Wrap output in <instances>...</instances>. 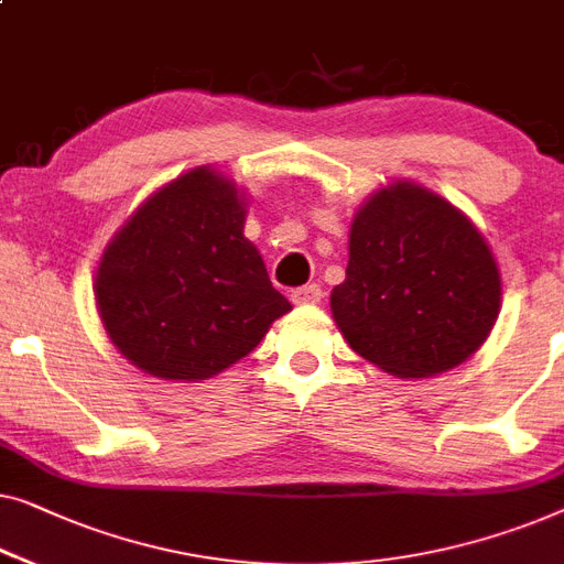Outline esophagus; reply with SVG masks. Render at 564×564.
<instances>
[{"label": "esophagus", "instance_id": "esophagus-1", "mask_svg": "<svg viewBox=\"0 0 564 564\" xmlns=\"http://www.w3.org/2000/svg\"><path fill=\"white\" fill-rule=\"evenodd\" d=\"M290 300L295 302V305H315V302L323 300V290L321 284H305V288L292 290Z\"/></svg>", "mask_w": 564, "mask_h": 564}]
</instances>
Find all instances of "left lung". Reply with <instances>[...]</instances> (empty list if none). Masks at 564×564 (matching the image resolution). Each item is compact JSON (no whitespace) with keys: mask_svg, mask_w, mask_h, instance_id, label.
<instances>
[{"mask_svg":"<svg viewBox=\"0 0 564 564\" xmlns=\"http://www.w3.org/2000/svg\"><path fill=\"white\" fill-rule=\"evenodd\" d=\"M499 307L496 259L453 203L397 181L358 208L330 310L366 361L402 379L455 369L488 338Z\"/></svg>","mask_w":564,"mask_h":564,"instance_id":"obj_1","label":"left lung"}]
</instances>
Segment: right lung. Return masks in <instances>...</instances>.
<instances>
[{
    "label": "right lung",
    "mask_w": 564,
    "mask_h": 564,
    "mask_svg": "<svg viewBox=\"0 0 564 564\" xmlns=\"http://www.w3.org/2000/svg\"><path fill=\"white\" fill-rule=\"evenodd\" d=\"M243 221L236 185L214 167H195L152 193L109 241L96 269V307L137 369L210 379L290 313Z\"/></svg>",
    "instance_id": "obj_1"
}]
</instances>
